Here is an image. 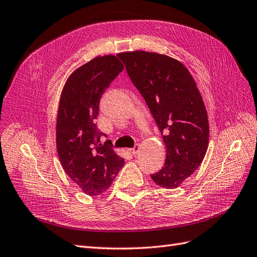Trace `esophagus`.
Here are the masks:
<instances>
[{
    "label": "esophagus",
    "mask_w": 257,
    "mask_h": 257,
    "mask_svg": "<svg viewBox=\"0 0 257 257\" xmlns=\"http://www.w3.org/2000/svg\"><path fill=\"white\" fill-rule=\"evenodd\" d=\"M138 150H140V145L136 144L133 148L130 149V152H131L132 155H134V156H135V155L137 154V152H138Z\"/></svg>",
    "instance_id": "obj_1"
}]
</instances>
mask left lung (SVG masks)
I'll return each instance as SVG.
<instances>
[{"label":"left lung","instance_id":"1","mask_svg":"<svg viewBox=\"0 0 257 257\" xmlns=\"http://www.w3.org/2000/svg\"><path fill=\"white\" fill-rule=\"evenodd\" d=\"M144 97L166 147L163 168L151 174L162 188L174 189L193 174L209 145V120L199 89L187 68L165 55H117Z\"/></svg>","mask_w":257,"mask_h":257}]
</instances>
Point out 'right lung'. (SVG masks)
<instances>
[{
    "mask_svg": "<svg viewBox=\"0 0 257 257\" xmlns=\"http://www.w3.org/2000/svg\"><path fill=\"white\" fill-rule=\"evenodd\" d=\"M124 67L112 55L96 57L77 69L62 89L56 125L60 163L66 174L88 196H98L112 184L124 164L96 119L102 94ZM106 136V135H105Z\"/></svg>",
    "mask_w": 257,
    "mask_h": 257,
    "instance_id": "right-lung-1",
    "label": "right lung"
}]
</instances>
